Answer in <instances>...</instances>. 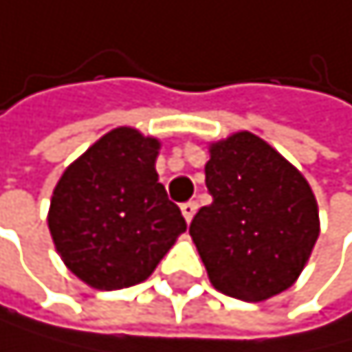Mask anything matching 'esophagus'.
Listing matches in <instances>:
<instances>
[{
    "label": "esophagus",
    "mask_w": 352,
    "mask_h": 352,
    "mask_svg": "<svg viewBox=\"0 0 352 352\" xmlns=\"http://www.w3.org/2000/svg\"><path fill=\"white\" fill-rule=\"evenodd\" d=\"M180 211H183V216L187 222H191V218L196 216V211H198V205L194 203V200H189V203H183L180 205Z\"/></svg>",
    "instance_id": "obj_1"
}]
</instances>
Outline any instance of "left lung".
<instances>
[{
    "instance_id": "obj_1",
    "label": "left lung",
    "mask_w": 352,
    "mask_h": 352,
    "mask_svg": "<svg viewBox=\"0 0 352 352\" xmlns=\"http://www.w3.org/2000/svg\"><path fill=\"white\" fill-rule=\"evenodd\" d=\"M211 205L189 236L211 284L262 302L298 280L320 236L318 200L296 167L251 132L211 143L205 165Z\"/></svg>"
}]
</instances>
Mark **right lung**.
Wrapping results in <instances>:
<instances>
[{"label":"right lung","mask_w":352,"mask_h":352,"mask_svg":"<svg viewBox=\"0 0 352 352\" xmlns=\"http://www.w3.org/2000/svg\"><path fill=\"white\" fill-rule=\"evenodd\" d=\"M158 149L156 138L116 127L76 158L52 191L54 247L92 289L114 291L147 280L187 229L158 183Z\"/></svg>","instance_id":"add662e5"}]
</instances>
